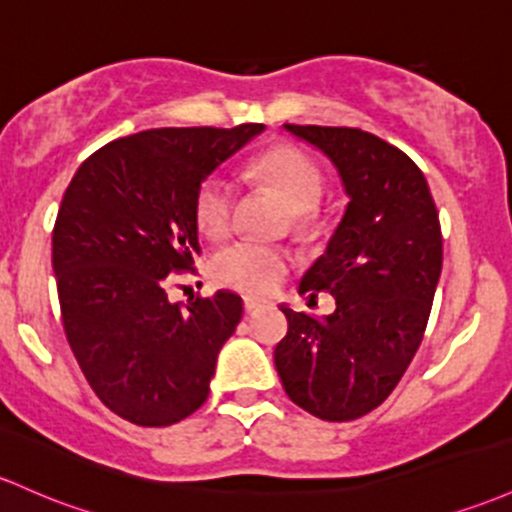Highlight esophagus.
<instances>
[{
    "label": "esophagus",
    "mask_w": 512,
    "mask_h": 512,
    "mask_svg": "<svg viewBox=\"0 0 512 512\" xmlns=\"http://www.w3.org/2000/svg\"><path fill=\"white\" fill-rule=\"evenodd\" d=\"M243 306H245V311H247V313H255L257 308H262V301H260V299H250V296H247Z\"/></svg>",
    "instance_id": "esophagus-1"
}]
</instances>
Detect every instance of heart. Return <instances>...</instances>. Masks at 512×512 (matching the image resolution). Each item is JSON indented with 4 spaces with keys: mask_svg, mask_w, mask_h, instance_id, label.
<instances>
[{
    "mask_svg": "<svg viewBox=\"0 0 512 512\" xmlns=\"http://www.w3.org/2000/svg\"><path fill=\"white\" fill-rule=\"evenodd\" d=\"M252 172L279 189L294 209V221L301 230L313 226V209L323 196V170L306 150L296 145H274L255 160ZM235 206V184L226 172H213L196 192V226L206 238L216 240L230 230ZM289 252L257 240H235L211 257L209 274L223 289L240 294H269L289 269Z\"/></svg>",
    "mask_w": 512,
    "mask_h": 512,
    "instance_id": "1",
    "label": "heart"
}]
</instances>
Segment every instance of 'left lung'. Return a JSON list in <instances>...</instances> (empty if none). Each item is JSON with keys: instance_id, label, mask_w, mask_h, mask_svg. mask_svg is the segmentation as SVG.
<instances>
[{"instance_id": "8db88e82", "label": "left lung", "mask_w": 512, "mask_h": 512, "mask_svg": "<svg viewBox=\"0 0 512 512\" xmlns=\"http://www.w3.org/2000/svg\"><path fill=\"white\" fill-rule=\"evenodd\" d=\"M338 167L350 196L328 250L299 291L335 296L318 320L282 306L274 350L286 396L330 423L372 413L418 352L442 272V230L423 172L403 150L359 128L294 126Z\"/></svg>"}]
</instances>
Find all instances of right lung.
Here are the masks:
<instances>
[{"label":"right lung","mask_w":512,"mask_h":512,"mask_svg":"<svg viewBox=\"0 0 512 512\" xmlns=\"http://www.w3.org/2000/svg\"><path fill=\"white\" fill-rule=\"evenodd\" d=\"M262 123L153 128L106 143L65 189L53 272L67 342L109 411L165 428L199 411L223 342L243 316L233 291L167 299L201 255L196 192Z\"/></svg>","instance_id":"obj_1"}]
</instances>
